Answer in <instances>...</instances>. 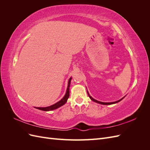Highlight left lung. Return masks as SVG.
<instances>
[{
	"mask_svg": "<svg viewBox=\"0 0 150 150\" xmlns=\"http://www.w3.org/2000/svg\"><path fill=\"white\" fill-rule=\"evenodd\" d=\"M87 93H88V96H89V98L91 99L92 101H93L94 102H96V103H99V104H104V105H109V104H115V103H118V102H120V101H121L122 99H123L125 97H123L122 98H121V99H120V100H118V101H115V102H111V103H104V102H101V101H98V100H96V99H94V98H93L91 96H90L89 95V93H88V91H87Z\"/></svg>",
	"mask_w": 150,
	"mask_h": 150,
	"instance_id": "obj_1",
	"label": "left lung"
}]
</instances>
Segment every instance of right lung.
<instances>
[{
	"mask_svg": "<svg viewBox=\"0 0 150 150\" xmlns=\"http://www.w3.org/2000/svg\"><path fill=\"white\" fill-rule=\"evenodd\" d=\"M72 78H70L69 79V81H68V86H67V88L66 90V93L64 95V96L63 97L62 99H61L59 101H58L57 103H55L53 105H51L50 106H47V107H45V108H40V107H37L35 108L38 109V110H42V111H51V110H56V109L59 108L62 106L64 105V104H66V103L67 101V99L69 98V87H70V84H71V81Z\"/></svg>",
	"mask_w": 150,
	"mask_h": 150,
	"instance_id": "right-lung-1",
	"label": "right lung"
}]
</instances>
